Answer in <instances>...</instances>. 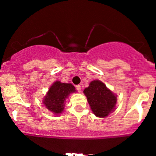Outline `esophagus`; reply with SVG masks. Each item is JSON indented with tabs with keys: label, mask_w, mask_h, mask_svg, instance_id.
I'll list each match as a JSON object with an SVG mask.
<instances>
[{
	"label": "esophagus",
	"mask_w": 156,
	"mask_h": 156,
	"mask_svg": "<svg viewBox=\"0 0 156 156\" xmlns=\"http://www.w3.org/2000/svg\"><path fill=\"white\" fill-rule=\"evenodd\" d=\"M76 90H77L79 92H81V90H82V88H81V86L80 85H76Z\"/></svg>",
	"instance_id": "obj_1"
}]
</instances>
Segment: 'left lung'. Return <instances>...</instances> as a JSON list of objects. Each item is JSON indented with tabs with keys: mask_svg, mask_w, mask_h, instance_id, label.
<instances>
[{
	"mask_svg": "<svg viewBox=\"0 0 156 156\" xmlns=\"http://www.w3.org/2000/svg\"><path fill=\"white\" fill-rule=\"evenodd\" d=\"M84 94L93 114L99 118H106L116 109L117 95L106 87L101 81L96 80L84 89Z\"/></svg>",
	"mask_w": 156,
	"mask_h": 156,
	"instance_id": "obj_1",
	"label": "left lung"
}]
</instances>
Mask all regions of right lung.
Here are the masks:
<instances>
[{
  "label": "right lung",
  "instance_id": "right-lung-1",
  "mask_svg": "<svg viewBox=\"0 0 156 156\" xmlns=\"http://www.w3.org/2000/svg\"><path fill=\"white\" fill-rule=\"evenodd\" d=\"M75 87L70 83H62L56 81L51 85L42 99L45 107L56 116L63 112L66 99L72 93L76 92Z\"/></svg>",
  "mask_w": 156,
  "mask_h": 156
}]
</instances>
